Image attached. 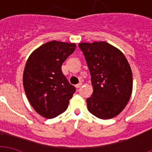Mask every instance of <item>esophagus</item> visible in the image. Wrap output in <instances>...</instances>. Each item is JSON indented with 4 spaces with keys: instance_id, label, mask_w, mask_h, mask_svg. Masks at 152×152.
<instances>
[{
    "instance_id": "esophagus-1",
    "label": "esophagus",
    "mask_w": 152,
    "mask_h": 152,
    "mask_svg": "<svg viewBox=\"0 0 152 152\" xmlns=\"http://www.w3.org/2000/svg\"><path fill=\"white\" fill-rule=\"evenodd\" d=\"M81 86H82V83H79V84L76 85V89H78V88H80V87H81Z\"/></svg>"
}]
</instances>
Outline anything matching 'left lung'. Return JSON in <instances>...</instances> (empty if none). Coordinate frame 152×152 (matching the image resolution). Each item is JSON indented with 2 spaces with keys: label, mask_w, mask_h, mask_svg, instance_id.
Listing matches in <instances>:
<instances>
[{
  "label": "left lung",
  "mask_w": 152,
  "mask_h": 152,
  "mask_svg": "<svg viewBox=\"0 0 152 152\" xmlns=\"http://www.w3.org/2000/svg\"><path fill=\"white\" fill-rule=\"evenodd\" d=\"M91 75L94 92L86 99L89 112L108 120L121 113L130 99L133 74L124 53L105 41L79 44Z\"/></svg>",
  "instance_id": "1"
}]
</instances>
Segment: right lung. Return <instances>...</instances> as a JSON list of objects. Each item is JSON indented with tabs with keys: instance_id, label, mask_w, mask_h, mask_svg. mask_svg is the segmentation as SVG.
Wrapping results in <instances>:
<instances>
[{
	"instance_id": "right-lung-1",
	"label": "right lung",
	"mask_w": 152,
	"mask_h": 152,
	"mask_svg": "<svg viewBox=\"0 0 152 152\" xmlns=\"http://www.w3.org/2000/svg\"><path fill=\"white\" fill-rule=\"evenodd\" d=\"M75 49V43L52 40L36 49L27 60L23 76L25 94L35 111L46 119L65 112L76 91L61 68Z\"/></svg>"
}]
</instances>
